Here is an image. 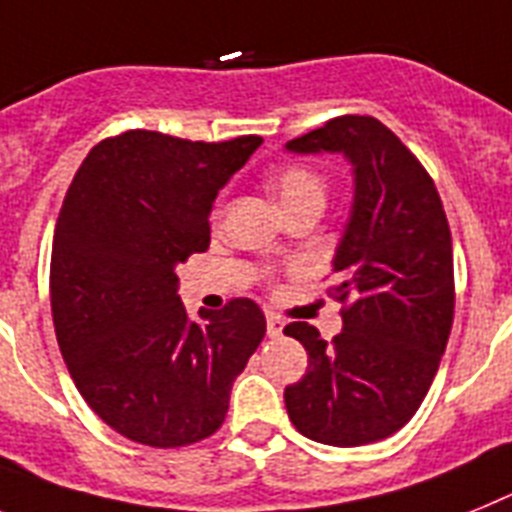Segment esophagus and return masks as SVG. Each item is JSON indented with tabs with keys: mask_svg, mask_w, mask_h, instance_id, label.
I'll use <instances>...</instances> for the list:
<instances>
[{
	"mask_svg": "<svg viewBox=\"0 0 512 512\" xmlns=\"http://www.w3.org/2000/svg\"><path fill=\"white\" fill-rule=\"evenodd\" d=\"M281 333H283V320L278 315H273V312H270V315H268V336L278 338Z\"/></svg>",
	"mask_w": 512,
	"mask_h": 512,
	"instance_id": "esophagus-1",
	"label": "esophagus"
}]
</instances>
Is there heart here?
<instances>
[{"mask_svg":"<svg viewBox=\"0 0 512 512\" xmlns=\"http://www.w3.org/2000/svg\"><path fill=\"white\" fill-rule=\"evenodd\" d=\"M270 187L286 208V213H294L304 205H325V195H328L325 176L312 166H304V163H289V166L278 169L270 179ZM221 210L223 205H216L213 216H221Z\"/></svg>","mask_w":512,"mask_h":512,"instance_id":"heart-1","label":"heart"}]
</instances>
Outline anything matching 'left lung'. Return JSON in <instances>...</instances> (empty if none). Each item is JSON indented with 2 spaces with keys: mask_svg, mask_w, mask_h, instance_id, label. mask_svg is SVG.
<instances>
[{
  "mask_svg": "<svg viewBox=\"0 0 512 512\" xmlns=\"http://www.w3.org/2000/svg\"><path fill=\"white\" fill-rule=\"evenodd\" d=\"M294 153H343L354 208L333 260L328 296L343 330L309 322L283 333L309 354L286 411L304 437L336 448L385 440L422 406L448 346L455 312L453 239L432 176L375 117L343 114L286 143Z\"/></svg>",
  "mask_w": 512,
  "mask_h": 512,
  "instance_id": "1",
  "label": "left lung"
}]
</instances>
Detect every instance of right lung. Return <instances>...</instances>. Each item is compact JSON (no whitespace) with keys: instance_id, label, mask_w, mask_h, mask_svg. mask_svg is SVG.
Wrapping results in <instances>:
<instances>
[{"instance_id":"right-lung-1","label":"right lung","mask_w":512,"mask_h":512,"mask_svg":"<svg viewBox=\"0 0 512 512\" xmlns=\"http://www.w3.org/2000/svg\"><path fill=\"white\" fill-rule=\"evenodd\" d=\"M260 143L127 130L90 150L64 195L49 276L59 351L85 403L127 440L184 448L213 435L263 341L252 299L192 320L174 273L208 249L210 205Z\"/></svg>"}]
</instances>
